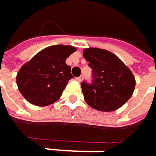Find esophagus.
Segmentation results:
<instances>
[{
    "instance_id": "esophagus-1",
    "label": "esophagus",
    "mask_w": 156,
    "mask_h": 156,
    "mask_svg": "<svg viewBox=\"0 0 156 156\" xmlns=\"http://www.w3.org/2000/svg\"><path fill=\"white\" fill-rule=\"evenodd\" d=\"M76 80H77L78 82H81V81H82V77H78V78H76Z\"/></svg>"
}]
</instances>
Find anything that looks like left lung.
I'll list each match as a JSON object with an SVG mask.
<instances>
[{"label": "left lung", "instance_id": "1", "mask_svg": "<svg viewBox=\"0 0 156 156\" xmlns=\"http://www.w3.org/2000/svg\"><path fill=\"white\" fill-rule=\"evenodd\" d=\"M83 56L93 73L92 84L81 83L87 105L103 112L120 108L135 90L136 78L132 71L117 56L106 49L85 48Z\"/></svg>", "mask_w": 156, "mask_h": 156}]
</instances>
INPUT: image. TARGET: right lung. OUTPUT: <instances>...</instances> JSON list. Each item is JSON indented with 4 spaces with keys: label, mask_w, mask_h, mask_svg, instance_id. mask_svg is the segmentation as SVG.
Instances as JSON below:
<instances>
[{
    "label": "right lung",
    "mask_w": 156,
    "mask_h": 156,
    "mask_svg": "<svg viewBox=\"0 0 156 156\" xmlns=\"http://www.w3.org/2000/svg\"><path fill=\"white\" fill-rule=\"evenodd\" d=\"M76 49L69 45L50 46L26 62L16 77L23 98L38 107L48 106L58 100L69 80L73 78L66 59Z\"/></svg>",
    "instance_id": "1"
}]
</instances>
